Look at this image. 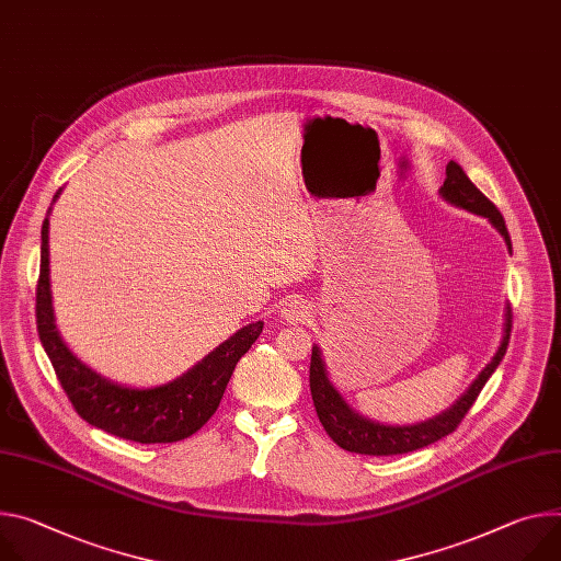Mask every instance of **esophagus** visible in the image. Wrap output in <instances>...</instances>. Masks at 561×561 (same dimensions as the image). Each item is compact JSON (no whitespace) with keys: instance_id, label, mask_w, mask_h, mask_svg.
Wrapping results in <instances>:
<instances>
[{"instance_id":"esophagus-1","label":"esophagus","mask_w":561,"mask_h":561,"mask_svg":"<svg viewBox=\"0 0 561 561\" xmlns=\"http://www.w3.org/2000/svg\"><path fill=\"white\" fill-rule=\"evenodd\" d=\"M282 316L286 320H290V322H304V320L311 316V311H309V307L301 299H290V301H286Z\"/></svg>"}]
</instances>
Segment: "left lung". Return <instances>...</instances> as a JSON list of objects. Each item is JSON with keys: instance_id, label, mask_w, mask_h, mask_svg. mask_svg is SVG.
Returning <instances> with one entry per match:
<instances>
[{"instance_id": "8db88e82", "label": "left lung", "mask_w": 561, "mask_h": 561, "mask_svg": "<svg viewBox=\"0 0 561 561\" xmlns=\"http://www.w3.org/2000/svg\"><path fill=\"white\" fill-rule=\"evenodd\" d=\"M445 174L447 176H445V183L440 187V194L449 203H454V206L490 219L492 226L503 234L507 248H513L511 234H507V228H505V221H503L501 213L496 210L494 203L466 176L461 165H456L454 161H449ZM511 331H513V311H511V307H507L503 342H501L496 355L492 358V363L481 371V376L466 391V396L458 400L451 407V410H447L445 414H440L432 421L419 423V425H402V427L380 425V423L367 421L355 412H351L348 404L342 400V396L335 391V387L327 378V369H324V363H322L320 348L313 346L309 382H311V396H313L318 419H320L322 427L327 430V434L346 451L369 454V456H391V454H407V451L427 447V445L440 440L443 436L451 434L458 425H461V421L470 412V407L479 398L481 389L485 387L488 378L494 374V369L503 360L507 342H511Z\"/></svg>"}]
</instances>
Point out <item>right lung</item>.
Here are the masks:
<instances>
[{
  "instance_id": "add662e5",
  "label": "right lung",
  "mask_w": 561,
  "mask_h": 561,
  "mask_svg": "<svg viewBox=\"0 0 561 561\" xmlns=\"http://www.w3.org/2000/svg\"><path fill=\"white\" fill-rule=\"evenodd\" d=\"M35 322L39 342L78 416L98 430L134 443H176L206 425L217 412L241 355L264 329V322L243 327L206 360L163 387L131 389L100 378L76 358L56 331L48 288V219L42 224Z\"/></svg>"
}]
</instances>
